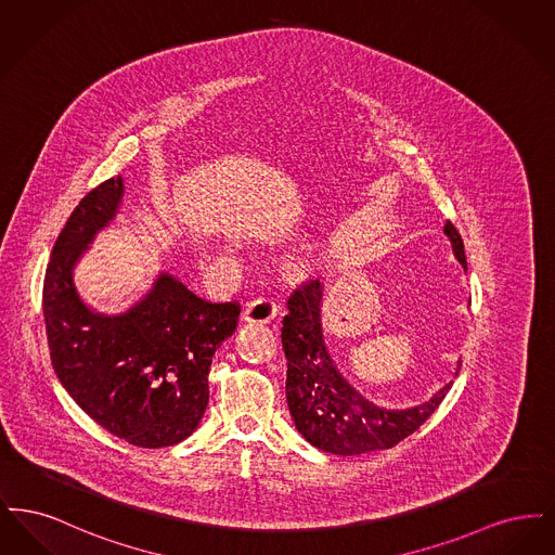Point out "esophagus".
Listing matches in <instances>:
<instances>
[{
  "instance_id": "esophagus-1",
  "label": "esophagus",
  "mask_w": 555,
  "mask_h": 555,
  "mask_svg": "<svg viewBox=\"0 0 555 555\" xmlns=\"http://www.w3.org/2000/svg\"><path fill=\"white\" fill-rule=\"evenodd\" d=\"M276 317V304L272 299H256L245 306L241 320L256 322V324H270Z\"/></svg>"
}]
</instances>
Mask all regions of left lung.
<instances>
[{
	"label": "left lung",
	"instance_id": "1",
	"mask_svg": "<svg viewBox=\"0 0 555 555\" xmlns=\"http://www.w3.org/2000/svg\"><path fill=\"white\" fill-rule=\"evenodd\" d=\"M446 235L453 256L466 266L464 241L448 220ZM283 318V349L287 358V403L295 428L308 443L335 455H360L391 449L439 408L451 383L428 401L408 410H387L360 396L337 370L322 335V287L310 281L293 291Z\"/></svg>",
	"mask_w": 555,
	"mask_h": 555
}]
</instances>
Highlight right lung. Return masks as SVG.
<instances>
[{
    "label": "right lung",
    "mask_w": 555,
    "mask_h": 555,
    "mask_svg": "<svg viewBox=\"0 0 555 555\" xmlns=\"http://www.w3.org/2000/svg\"><path fill=\"white\" fill-rule=\"evenodd\" d=\"M122 193L120 177L91 189L53 243L43 283L48 344L60 383L87 416L137 448H168L202 421L214 351L235 333L241 308L206 301L162 272L125 314L89 310L73 270Z\"/></svg>",
    "instance_id": "obj_1"
}]
</instances>
